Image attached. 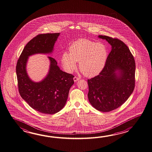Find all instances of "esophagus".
Here are the masks:
<instances>
[{
  "instance_id": "1",
  "label": "esophagus",
  "mask_w": 152,
  "mask_h": 152,
  "mask_svg": "<svg viewBox=\"0 0 152 152\" xmlns=\"http://www.w3.org/2000/svg\"><path fill=\"white\" fill-rule=\"evenodd\" d=\"M80 79V78L79 77H75L74 78H73V80L75 81V82H76V81H77L79 80Z\"/></svg>"
}]
</instances>
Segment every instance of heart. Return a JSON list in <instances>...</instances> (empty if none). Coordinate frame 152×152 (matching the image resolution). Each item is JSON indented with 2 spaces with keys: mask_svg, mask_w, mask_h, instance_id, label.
Wrapping results in <instances>:
<instances>
[{
  "mask_svg": "<svg viewBox=\"0 0 152 152\" xmlns=\"http://www.w3.org/2000/svg\"><path fill=\"white\" fill-rule=\"evenodd\" d=\"M69 52L62 54L61 63L65 71L72 73L79 67L84 75L94 77L103 69L107 57V49L102 43H96L87 39H81L73 42Z\"/></svg>",
  "mask_w": 152,
  "mask_h": 152,
  "instance_id": "b5f03b06",
  "label": "heart"
}]
</instances>
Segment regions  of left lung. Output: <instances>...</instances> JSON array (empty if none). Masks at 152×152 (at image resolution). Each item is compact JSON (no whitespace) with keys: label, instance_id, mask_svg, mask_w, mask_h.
Returning <instances> with one entry per match:
<instances>
[{"label":"left lung","instance_id":"obj_1","mask_svg":"<svg viewBox=\"0 0 152 152\" xmlns=\"http://www.w3.org/2000/svg\"><path fill=\"white\" fill-rule=\"evenodd\" d=\"M111 45L104 67L99 75L88 79V98L96 109L109 112L121 106L135 87V62L127 45L121 40L99 35Z\"/></svg>","mask_w":152,"mask_h":152}]
</instances>
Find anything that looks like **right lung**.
<instances>
[{
	"instance_id": "add662e5",
	"label": "right lung",
	"mask_w": 152,
	"mask_h": 152,
	"mask_svg": "<svg viewBox=\"0 0 152 152\" xmlns=\"http://www.w3.org/2000/svg\"><path fill=\"white\" fill-rule=\"evenodd\" d=\"M59 35L60 33H53L36 36L26 45L17 63L20 96L32 109L45 114L57 113L64 107L69 89L74 84V76L61 71L56 61L50 56L48 73L39 82H34L30 79L26 66L30 56L51 53Z\"/></svg>"
}]
</instances>
